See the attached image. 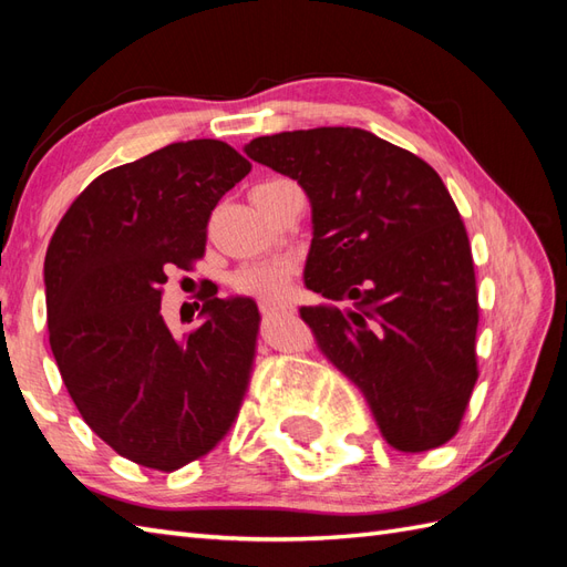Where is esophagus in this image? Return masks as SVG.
<instances>
[{"label": "esophagus", "mask_w": 567, "mask_h": 567, "mask_svg": "<svg viewBox=\"0 0 567 567\" xmlns=\"http://www.w3.org/2000/svg\"><path fill=\"white\" fill-rule=\"evenodd\" d=\"M258 307L262 315H275V311H287L290 307H287L285 299H275V297H262L258 299Z\"/></svg>", "instance_id": "1"}]
</instances>
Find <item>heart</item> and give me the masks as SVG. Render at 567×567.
Returning a JSON list of instances; mask_svg holds the SVG:
<instances>
[{
    "label": "heart",
    "mask_w": 567,
    "mask_h": 567,
    "mask_svg": "<svg viewBox=\"0 0 567 567\" xmlns=\"http://www.w3.org/2000/svg\"><path fill=\"white\" fill-rule=\"evenodd\" d=\"M285 183V179H275V183L258 185L252 192L270 189L275 185ZM297 272V262L292 258H272V260H258L246 262L234 272L231 285L238 292L256 295V297H280L287 292L292 277Z\"/></svg>",
    "instance_id": "1"
}]
</instances>
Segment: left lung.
<instances>
[{
	"label": "left lung",
	"mask_w": 567,
	"mask_h": 567,
	"mask_svg": "<svg viewBox=\"0 0 567 567\" xmlns=\"http://www.w3.org/2000/svg\"><path fill=\"white\" fill-rule=\"evenodd\" d=\"M244 151L309 197L305 285L327 302L299 317L319 351L363 392L392 449L451 441L477 382L480 315L467 231L439 173L351 126L282 131Z\"/></svg>",
	"instance_id": "8db88e82"
}]
</instances>
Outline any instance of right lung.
Returning a JSON list of instances; mask_svg holds the SVG:
<instances>
[{
	"mask_svg": "<svg viewBox=\"0 0 567 567\" xmlns=\"http://www.w3.org/2000/svg\"><path fill=\"white\" fill-rule=\"evenodd\" d=\"M248 173L224 141L171 143L92 179L48 246L60 375L84 424L143 467L173 473L207 455L248 390L260 323L250 297L202 295L185 336L161 311L167 270L204 256L214 207Z\"/></svg>",
	"mask_w": 567,
	"mask_h": 567,
	"instance_id": "add662e5",
	"label": "right lung"
}]
</instances>
